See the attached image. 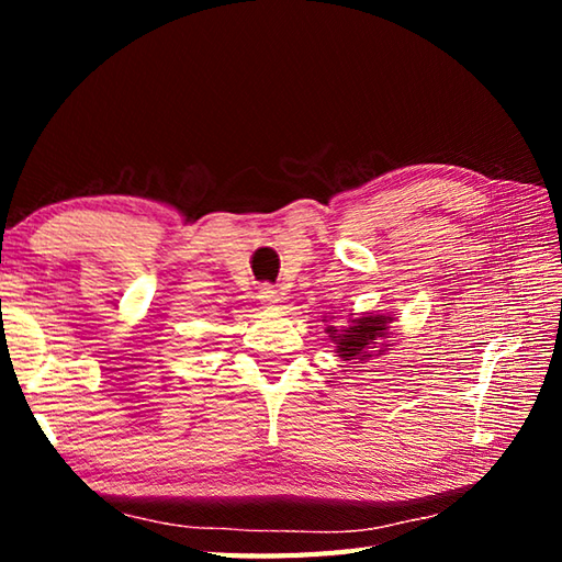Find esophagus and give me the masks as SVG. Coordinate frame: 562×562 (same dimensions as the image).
<instances>
[{
  "label": "esophagus",
  "mask_w": 562,
  "mask_h": 562,
  "mask_svg": "<svg viewBox=\"0 0 562 562\" xmlns=\"http://www.w3.org/2000/svg\"><path fill=\"white\" fill-rule=\"evenodd\" d=\"M258 300L266 304V306H274V304H280L282 296H280L278 290L272 288V284H262L260 292H258Z\"/></svg>",
  "instance_id": "esophagus-1"
}]
</instances>
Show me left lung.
Masks as SVG:
<instances>
[{
	"mask_svg": "<svg viewBox=\"0 0 562 562\" xmlns=\"http://www.w3.org/2000/svg\"><path fill=\"white\" fill-rule=\"evenodd\" d=\"M391 324L389 316H362V318H355L352 324L345 328V330H336V328H328L333 342H336L338 348V357L342 360H355V362H364L372 357L369 348L381 338H386V326Z\"/></svg>",
	"mask_w": 562,
	"mask_h": 562,
	"instance_id": "left-lung-1",
	"label": "left lung"
}]
</instances>
